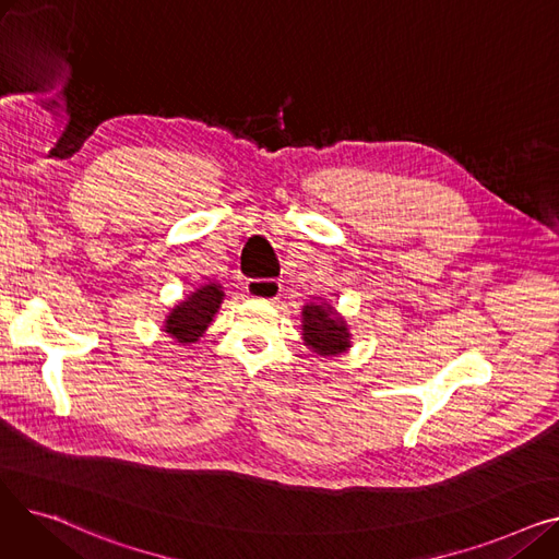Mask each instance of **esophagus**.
<instances>
[{
  "label": "esophagus",
  "mask_w": 559,
  "mask_h": 559,
  "mask_svg": "<svg viewBox=\"0 0 559 559\" xmlns=\"http://www.w3.org/2000/svg\"><path fill=\"white\" fill-rule=\"evenodd\" d=\"M247 292L251 299H260V301H276L281 285L276 281H251L247 285Z\"/></svg>",
  "instance_id": "esophagus-1"
}]
</instances>
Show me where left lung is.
I'll list each match as a JSON object with an SVG mask.
<instances>
[{"mask_svg": "<svg viewBox=\"0 0 559 559\" xmlns=\"http://www.w3.org/2000/svg\"><path fill=\"white\" fill-rule=\"evenodd\" d=\"M304 344L314 356L333 358L350 348V331L346 319L329 301H308L301 308Z\"/></svg>", "mask_w": 559, "mask_h": 559, "instance_id": "obj_1", "label": "left lung"}]
</instances>
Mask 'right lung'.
Segmentation results:
<instances>
[{"instance_id": "right-lung-1", "label": "right lung", "mask_w": 559, "mask_h": 559, "mask_svg": "<svg viewBox=\"0 0 559 559\" xmlns=\"http://www.w3.org/2000/svg\"><path fill=\"white\" fill-rule=\"evenodd\" d=\"M224 287L217 281L205 278L192 292L169 308L163 321V331L183 346L197 344L209 326L213 324V317L219 312L224 304Z\"/></svg>"}]
</instances>
